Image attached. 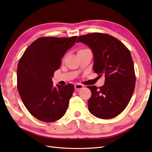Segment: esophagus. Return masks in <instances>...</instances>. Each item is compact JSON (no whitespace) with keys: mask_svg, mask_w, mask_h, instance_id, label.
Here are the masks:
<instances>
[{"mask_svg":"<svg viewBox=\"0 0 152 152\" xmlns=\"http://www.w3.org/2000/svg\"><path fill=\"white\" fill-rule=\"evenodd\" d=\"M84 86H83L82 84H76L75 85V90H80V89H82Z\"/></svg>","mask_w":152,"mask_h":152,"instance_id":"esophagus-1","label":"esophagus"}]
</instances>
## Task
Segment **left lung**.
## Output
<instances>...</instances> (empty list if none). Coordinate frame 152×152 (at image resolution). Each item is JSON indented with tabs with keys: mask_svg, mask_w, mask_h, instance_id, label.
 <instances>
[{
	"mask_svg": "<svg viewBox=\"0 0 152 152\" xmlns=\"http://www.w3.org/2000/svg\"><path fill=\"white\" fill-rule=\"evenodd\" d=\"M88 46L94 55V71L105 76L104 85L88 86L91 91L88 109L102 119L115 117L126 108L135 86L134 62L129 50L120 40L101 33L79 37L77 42Z\"/></svg>",
	"mask_w": 152,
	"mask_h": 152,
	"instance_id": "8db88e82",
	"label": "left lung"
}]
</instances>
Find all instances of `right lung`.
Here are the masks:
<instances>
[{"label":"right lung","instance_id":"1","mask_svg":"<svg viewBox=\"0 0 152 152\" xmlns=\"http://www.w3.org/2000/svg\"><path fill=\"white\" fill-rule=\"evenodd\" d=\"M77 39V36L40 37L28 46L18 62V93L26 108L36 119L52 123L66 113L73 85L57 84L55 87L51 78Z\"/></svg>","mask_w":152,"mask_h":152}]
</instances>
